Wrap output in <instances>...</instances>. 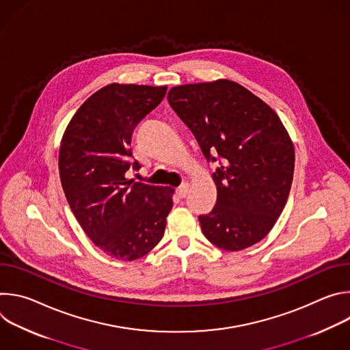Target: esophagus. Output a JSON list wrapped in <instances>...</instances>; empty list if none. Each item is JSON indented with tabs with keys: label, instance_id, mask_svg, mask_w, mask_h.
I'll return each mask as SVG.
<instances>
[{
	"label": "esophagus",
	"instance_id": "34e87169",
	"mask_svg": "<svg viewBox=\"0 0 350 350\" xmlns=\"http://www.w3.org/2000/svg\"><path fill=\"white\" fill-rule=\"evenodd\" d=\"M188 188H189V184H188V183H183V184L177 188L178 196H180V198H184V196L187 195V192H188Z\"/></svg>",
	"mask_w": 350,
	"mask_h": 350
}]
</instances>
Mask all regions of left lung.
<instances>
[{"instance_id": "obj_1", "label": "left lung", "mask_w": 350, "mask_h": 350, "mask_svg": "<svg viewBox=\"0 0 350 350\" xmlns=\"http://www.w3.org/2000/svg\"><path fill=\"white\" fill-rule=\"evenodd\" d=\"M167 101L206 161H219L216 205L198 217L204 235L231 252L262 241L286 204L295 167L293 144L277 113L226 79L173 87Z\"/></svg>"}]
</instances>
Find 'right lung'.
I'll return each instance as SVG.
<instances>
[{
	"label": "right lung",
	"mask_w": 350,
	"mask_h": 350,
	"mask_svg": "<svg viewBox=\"0 0 350 350\" xmlns=\"http://www.w3.org/2000/svg\"><path fill=\"white\" fill-rule=\"evenodd\" d=\"M167 85L109 84L77 109L62 137L59 176L69 206L88 238L118 260H135L159 243L173 208V188L135 183L129 170L135 126Z\"/></svg>",
	"instance_id": "1"
}]
</instances>
